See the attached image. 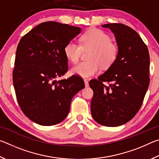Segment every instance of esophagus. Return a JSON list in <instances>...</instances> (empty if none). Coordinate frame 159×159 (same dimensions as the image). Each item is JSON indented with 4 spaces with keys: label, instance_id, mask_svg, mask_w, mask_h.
Returning <instances> with one entry per match:
<instances>
[{
    "label": "esophagus",
    "instance_id": "esophagus-1",
    "mask_svg": "<svg viewBox=\"0 0 159 159\" xmlns=\"http://www.w3.org/2000/svg\"><path fill=\"white\" fill-rule=\"evenodd\" d=\"M84 83H85V87H88V86H89V83H88L87 79H84Z\"/></svg>",
    "mask_w": 159,
    "mask_h": 159
}]
</instances>
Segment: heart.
Listing matches in <instances>:
<instances>
[{
  "label": "heart",
  "mask_w": 159,
  "mask_h": 159,
  "mask_svg": "<svg viewBox=\"0 0 159 159\" xmlns=\"http://www.w3.org/2000/svg\"><path fill=\"white\" fill-rule=\"evenodd\" d=\"M80 45L73 41H69L64 48V53L67 60L75 63L79 60L82 48H90L88 61H80L71 69V73L83 78H88L97 74L99 64L104 69L109 68L117 60L119 47L111 42V37L105 32L94 29L83 34L80 38Z\"/></svg>",
  "instance_id": "1"
}]
</instances>
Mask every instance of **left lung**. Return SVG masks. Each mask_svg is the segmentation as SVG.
<instances>
[{"label":"left lung","instance_id":"8db88e82","mask_svg":"<svg viewBox=\"0 0 159 159\" xmlns=\"http://www.w3.org/2000/svg\"><path fill=\"white\" fill-rule=\"evenodd\" d=\"M102 26L114 33L119 54L105 73L90 81L94 93L90 109L96 122L116 127L130 120L140 109L149 85V54L141 37L128 26Z\"/></svg>","mask_w":159,"mask_h":159}]
</instances>
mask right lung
I'll return each instance as SVG.
<instances>
[{"label": "right lung", "mask_w": 159, "mask_h": 159, "mask_svg": "<svg viewBox=\"0 0 159 159\" xmlns=\"http://www.w3.org/2000/svg\"><path fill=\"white\" fill-rule=\"evenodd\" d=\"M80 31L77 26L46 21L20 39L13 85L21 111L37 124L53 125L62 121L73 97L85 87L83 80L76 75L55 80L68 71L64 46Z\"/></svg>", "instance_id": "obj_1"}]
</instances>
